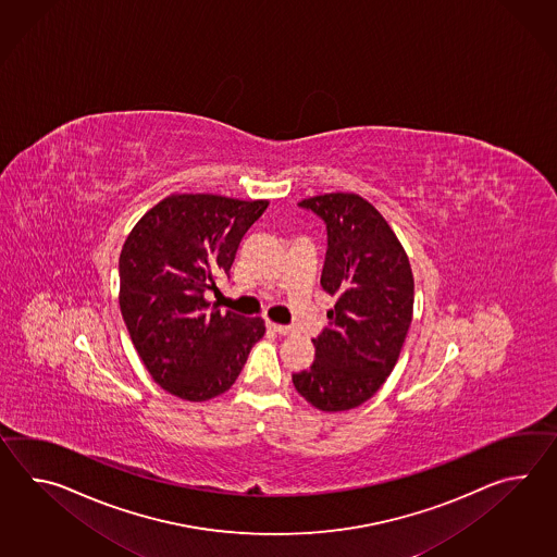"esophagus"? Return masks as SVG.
<instances>
[{"instance_id":"esophagus-1","label":"esophagus","mask_w":557,"mask_h":557,"mask_svg":"<svg viewBox=\"0 0 557 557\" xmlns=\"http://www.w3.org/2000/svg\"><path fill=\"white\" fill-rule=\"evenodd\" d=\"M268 327L273 330V332H277L280 336H292L296 332L292 326H282V324H273V322H268Z\"/></svg>"}]
</instances>
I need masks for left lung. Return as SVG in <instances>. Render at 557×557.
<instances>
[{
    "mask_svg": "<svg viewBox=\"0 0 557 557\" xmlns=\"http://www.w3.org/2000/svg\"><path fill=\"white\" fill-rule=\"evenodd\" d=\"M299 207L326 223L320 284L336 306L330 326L312 339V367L292 380L318 410H350L376 394L400 356L412 322V270L386 219L360 195L326 193Z\"/></svg>",
    "mask_w": 557,
    "mask_h": 557,
    "instance_id": "8db88e82",
    "label": "left lung"
}]
</instances>
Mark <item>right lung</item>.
Returning <instances> with one entry per match:
<instances>
[{"instance_id":"1","label":"right lung","mask_w":557,"mask_h":557,"mask_svg":"<svg viewBox=\"0 0 557 557\" xmlns=\"http://www.w3.org/2000/svg\"><path fill=\"white\" fill-rule=\"evenodd\" d=\"M270 201L171 195L128 233L119 259L121 312L152 380L183 400L230 391L265 334L261 318L219 312L205 294Z\"/></svg>"}]
</instances>
